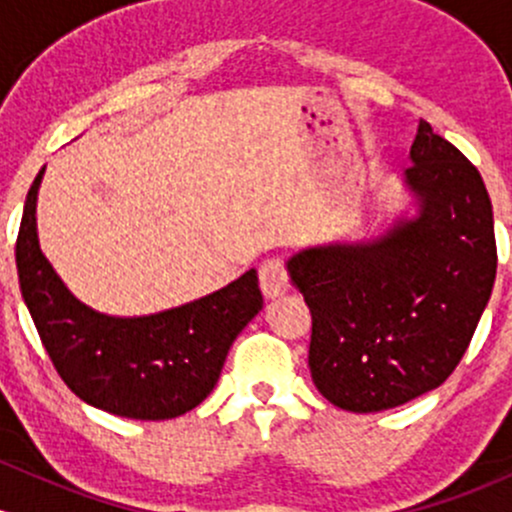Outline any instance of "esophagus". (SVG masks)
<instances>
[{
	"mask_svg": "<svg viewBox=\"0 0 512 512\" xmlns=\"http://www.w3.org/2000/svg\"><path fill=\"white\" fill-rule=\"evenodd\" d=\"M260 289L267 298H276L291 289L289 272L281 260H267L260 267Z\"/></svg>",
	"mask_w": 512,
	"mask_h": 512,
	"instance_id": "1",
	"label": "esophagus"
}]
</instances>
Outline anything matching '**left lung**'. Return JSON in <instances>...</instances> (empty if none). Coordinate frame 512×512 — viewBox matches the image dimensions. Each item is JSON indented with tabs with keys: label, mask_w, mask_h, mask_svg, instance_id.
Masks as SVG:
<instances>
[{
	"label": "left lung",
	"mask_w": 512,
	"mask_h": 512,
	"mask_svg": "<svg viewBox=\"0 0 512 512\" xmlns=\"http://www.w3.org/2000/svg\"><path fill=\"white\" fill-rule=\"evenodd\" d=\"M404 170L414 216L385 233L289 257L313 315L308 366L334 407L368 414L448 380L496 279V236L479 170L419 120Z\"/></svg>",
	"instance_id": "1"
}]
</instances>
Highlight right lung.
<instances>
[{"mask_svg":"<svg viewBox=\"0 0 512 512\" xmlns=\"http://www.w3.org/2000/svg\"><path fill=\"white\" fill-rule=\"evenodd\" d=\"M45 168L23 204L16 269L23 303L60 378L91 407L166 421L202 404L245 325L262 310L257 272L161 313L117 317L81 303L40 250L35 204Z\"/></svg>","mask_w":512,"mask_h":512,"instance_id":"add662e5","label":"right lung"}]
</instances>
